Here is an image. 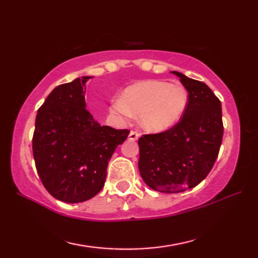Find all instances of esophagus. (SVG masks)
Masks as SVG:
<instances>
[{
    "instance_id": "esophagus-1",
    "label": "esophagus",
    "mask_w": 258,
    "mask_h": 258,
    "mask_svg": "<svg viewBox=\"0 0 258 258\" xmlns=\"http://www.w3.org/2000/svg\"><path fill=\"white\" fill-rule=\"evenodd\" d=\"M140 138V133L136 132V131H131V133L128 135V140L131 141H136Z\"/></svg>"
}]
</instances>
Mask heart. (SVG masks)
I'll return each mask as SVG.
<instances>
[{
    "label": "heart",
    "instance_id": "b5f03b06",
    "mask_svg": "<svg viewBox=\"0 0 258 258\" xmlns=\"http://www.w3.org/2000/svg\"><path fill=\"white\" fill-rule=\"evenodd\" d=\"M187 92L180 84L143 81L125 89L123 98L111 103V112L120 117L140 114V123L152 133L172 128L187 105Z\"/></svg>",
    "mask_w": 258,
    "mask_h": 258
}]
</instances>
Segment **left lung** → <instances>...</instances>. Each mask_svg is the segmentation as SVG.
Wrapping results in <instances>:
<instances>
[{"mask_svg": "<svg viewBox=\"0 0 258 258\" xmlns=\"http://www.w3.org/2000/svg\"><path fill=\"white\" fill-rule=\"evenodd\" d=\"M188 92L179 122L139 140V169L147 186L161 193H180L204 179L215 163L223 139L221 101L203 82L173 71Z\"/></svg>", "mask_w": 258, "mask_h": 258, "instance_id": "8db88e82", "label": "left lung"}]
</instances>
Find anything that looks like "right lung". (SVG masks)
<instances>
[{
  "instance_id": "right-lung-1",
  "label": "right lung",
  "mask_w": 258,
  "mask_h": 258,
  "mask_svg": "<svg viewBox=\"0 0 258 258\" xmlns=\"http://www.w3.org/2000/svg\"><path fill=\"white\" fill-rule=\"evenodd\" d=\"M82 76L56 86L38 108L33 156L46 190L65 203L94 197L106 178L108 161L127 139L128 130L102 126L86 109Z\"/></svg>"
}]
</instances>
